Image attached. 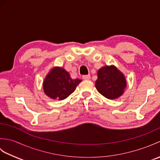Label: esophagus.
I'll list each match as a JSON object with an SVG mask.
<instances>
[{"instance_id":"1","label":"esophagus","mask_w":160,"mask_h":160,"mask_svg":"<svg viewBox=\"0 0 160 160\" xmlns=\"http://www.w3.org/2000/svg\"><path fill=\"white\" fill-rule=\"evenodd\" d=\"M82 78L84 80H89L91 78L90 75H84V76H82Z\"/></svg>"}]
</instances>
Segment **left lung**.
Instances as JSON below:
<instances>
[{"instance_id":"obj_1","label":"left lung","mask_w":160,"mask_h":160,"mask_svg":"<svg viewBox=\"0 0 160 160\" xmlns=\"http://www.w3.org/2000/svg\"><path fill=\"white\" fill-rule=\"evenodd\" d=\"M96 89L107 99L115 100L124 93L127 80L124 73L115 65L104 66L98 71Z\"/></svg>"}]
</instances>
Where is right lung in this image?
Masks as SVG:
<instances>
[{"label": "right lung", "mask_w": 160, "mask_h": 160, "mask_svg": "<svg viewBox=\"0 0 160 160\" xmlns=\"http://www.w3.org/2000/svg\"><path fill=\"white\" fill-rule=\"evenodd\" d=\"M82 80L72 79L68 71L61 67L51 69L42 82L44 93L53 100H62L72 93Z\"/></svg>", "instance_id": "1"}]
</instances>
